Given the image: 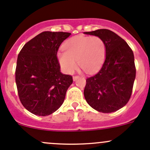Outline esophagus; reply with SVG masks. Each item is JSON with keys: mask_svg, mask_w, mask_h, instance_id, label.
Masks as SVG:
<instances>
[{"mask_svg": "<svg viewBox=\"0 0 150 150\" xmlns=\"http://www.w3.org/2000/svg\"><path fill=\"white\" fill-rule=\"evenodd\" d=\"M78 78H79V76H78V75H75V76H73V81H76Z\"/></svg>", "mask_w": 150, "mask_h": 150, "instance_id": "1", "label": "esophagus"}]
</instances>
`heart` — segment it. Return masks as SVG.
I'll list each match as a JSON object with an SVG mask.
<instances>
[{
    "mask_svg": "<svg viewBox=\"0 0 150 150\" xmlns=\"http://www.w3.org/2000/svg\"><path fill=\"white\" fill-rule=\"evenodd\" d=\"M64 52L58 54L62 68L67 73H72L80 67L87 73L95 72L103 64L106 55L105 43L98 36H75L63 45Z\"/></svg>",
    "mask_w": 150,
    "mask_h": 150,
    "instance_id": "heart-1",
    "label": "heart"
}]
</instances>
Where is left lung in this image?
<instances>
[{"label":"left lung","instance_id":"left-lung-1","mask_svg":"<svg viewBox=\"0 0 150 150\" xmlns=\"http://www.w3.org/2000/svg\"><path fill=\"white\" fill-rule=\"evenodd\" d=\"M84 34L98 36L106 46V58L100 70L86 79L84 96L94 110L110 113L120 110L131 98L136 67L132 49L115 33L100 29Z\"/></svg>","mask_w":150,"mask_h":150}]
</instances>
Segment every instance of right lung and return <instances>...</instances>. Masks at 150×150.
<instances>
[{"mask_svg":"<svg viewBox=\"0 0 150 150\" xmlns=\"http://www.w3.org/2000/svg\"><path fill=\"white\" fill-rule=\"evenodd\" d=\"M71 33L45 31L25 43L17 57L15 81L21 103L33 114L46 116L63 104L72 77L60 72L57 51Z\"/></svg>","mask_w":150,"mask_h":150,"instance_id":"right-lung-1","label":"right lung"}]
</instances>
